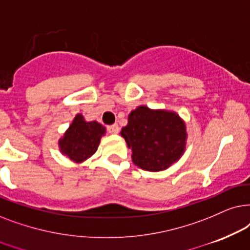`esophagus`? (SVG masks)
<instances>
[{"mask_svg":"<svg viewBox=\"0 0 250 250\" xmlns=\"http://www.w3.org/2000/svg\"><path fill=\"white\" fill-rule=\"evenodd\" d=\"M107 131L109 132V134H118L119 132V127L118 125H107Z\"/></svg>","mask_w":250,"mask_h":250,"instance_id":"esophagus-1","label":"esophagus"}]
</instances>
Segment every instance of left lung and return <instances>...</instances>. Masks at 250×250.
<instances>
[{"label":"left lung","mask_w":250,"mask_h":250,"mask_svg":"<svg viewBox=\"0 0 250 250\" xmlns=\"http://www.w3.org/2000/svg\"><path fill=\"white\" fill-rule=\"evenodd\" d=\"M121 136L132 152V162L147 171H161L185 151V122L175 112L138 106L128 116Z\"/></svg>","instance_id":"obj_1"}]
</instances>
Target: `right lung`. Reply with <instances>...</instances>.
Returning <instances> with one entry per match:
<instances>
[{
    "label": "right lung",
    "mask_w": 250,
    "mask_h": 250,
    "mask_svg": "<svg viewBox=\"0 0 250 250\" xmlns=\"http://www.w3.org/2000/svg\"><path fill=\"white\" fill-rule=\"evenodd\" d=\"M106 129L97 121L86 122L82 114H76L69 128L59 139V149L72 161L81 164L97 151Z\"/></svg>",
    "instance_id": "1"
}]
</instances>
